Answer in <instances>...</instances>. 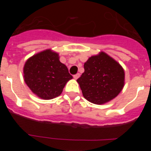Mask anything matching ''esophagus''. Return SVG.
I'll return each mask as SVG.
<instances>
[{"label": "esophagus", "mask_w": 151, "mask_h": 151, "mask_svg": "<svg viewBox=\"0 0 151 151\" xmlns=\"http://www.w3.org/2000/svg\"><path fill=\"white\" fill-rule=\"evenodd\" d=\"M79 76H80L79 73H77V74H76L73 76V78H74L75 79H78V78H79Z\"/></svg>", "instance_id": "esophagus-1"}]
</instances>
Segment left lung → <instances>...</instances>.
<instances>
[{
  "label": "left lung",
  "instance_id": "8db88e82",
  "mask_svg": "<svg viewBox=\"0 0 151 151\" xmlns=\"http://www.w3.org/2000/svg\"><path fill=\"white\" fill-rule=\"evenodd\" d=\"M84 69L77 82L84 97L91 103L104 104L115 98L123 88L124 69L104 52L89 57Z\"/></svg>",
  "mask_w": 151,
  "mask_h": 151
}]
</instances>
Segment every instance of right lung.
<instances>
[{"label":"right lung","mask_w":151,"mask_h":151,"mask_svg":"<svg viewBox=\"0 0 151 151\" xmlns=\"http://www.w3.org/2000/svg\"><path fill=\"white\" fill-rule=\"evenodd\" d=\"M24 80L31 91L41 99L58 97L73 76L59 55L50 49L29 58L23 68Z\"/></svg>","instance_id":"1"}]
</instances>
